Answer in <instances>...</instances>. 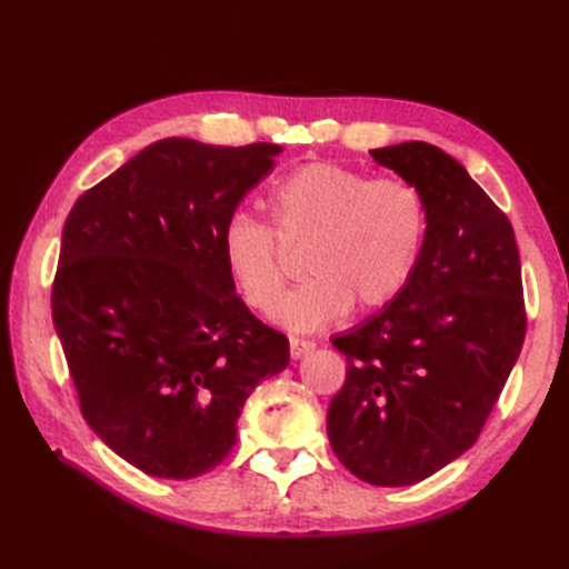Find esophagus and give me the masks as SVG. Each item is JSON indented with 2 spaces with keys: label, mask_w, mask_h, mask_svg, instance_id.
Listing matches in <instances>:
<instances>
[{
  "label": "esophagus",
  "mask_w": 569,
  "mask_h": 569,
  "mask_svg": "<svg viewBox=\"0 0 569 569\" xmlns=\"http://www.w3.org/2000/svg\"><path fill=\"white\" fill-rule=\"evenodd\" d=\"M312 349H316V342L312 340H306V337H291V357L293 359L310 355Z\"/></svg>",
  "instance_id": "obj_1"
}]
</instances>
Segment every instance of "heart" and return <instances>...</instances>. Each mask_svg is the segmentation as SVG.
I'll use <instances>...</instances> for the list:
<instances>
[{
	"mask_svg": "<svg viewBox=\"0 0 569 569\" xmlns=\"http://www.w3.org/2000/svg\"><path fill=\"white\" fill-rule=\"evenodd\" d=\"M281 234H306L308 281L276 303L283 283L271 227L234 210L220 232L222 263L253 310H269L293 330H320L352 306L377 310L401 296L420 266L428 239V200L406 178H377L335 161H312L273 188Z\"/></svg>",
	"mask_w": 569,
	"mask_h": 569,
	"instance_id": "obj_1",
	"label": "heart"
}]
</instances>
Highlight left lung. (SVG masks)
I'll return each instance as SVG.
<instances>
[{"label": "left lung", "mask_w": 569, "mask_h": 569, "mask_svg": "<svg viewBox=\"0 0 569 569\" xmlns=\"http://www.w3.org/2000/svg\"><path fill=\"white\" fill-rule=\"evenodd\" d=\"M369 153L422 190L430 224L406 291L332 337L347 379L328 438L367 485L410 487L477 442L521 355V261L509 217L450 153L426 141Z\"/></svg>", "instance_id": "obj_1"}]
</instances>
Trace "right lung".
<instances>
[{
  "mask_svg": "<svg viewBox=\"0 0 569 569\" xmlns=\"http://www.w3.org/2000/svg\"><path fill=\"white\" fill-rule=\"evenodd\" d=\"M281 151L161 139L66 220L51 310L82 418L151 477L220 465L249 393L291 359L288 337L237 296L220 253L227 214Z\"/></svg>",
  "mask_w": 569,
  "mask_h": 569,
  "instance_id": "add662e5",
  "label": "right lung"
}]
</instances>
